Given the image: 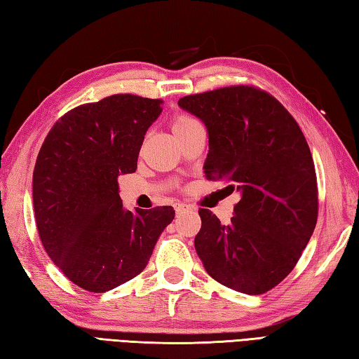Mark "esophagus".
Instances as JSON below:
<instances>
[{
    "mask_svg": "<svg viewBox=\"0 0 359 359\" xmlns=\"http://www.w3.org/2000/svg\"><path fill=\"white\" fill-rule=\"evenodd\" d=\"M194 208L191 205H187V203H175V215H184V212H189L193 211Z\"/></svg>",
    "mask_w": 359,
    "mask_h": 359,
    "instance_id": "esophagus-1",
    "label": "esophagus"
}]
</instances>
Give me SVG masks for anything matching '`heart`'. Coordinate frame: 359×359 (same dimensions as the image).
Here are the masks:
<instances>
[{
  "label": "heart",
  "instance_id": "obj_1",
  "mask_svg": "<svg viewBox=\"0 0 359 359\" xmlns=\"http://www.w3.org/2000/svg\"><path fill=\"white\" fill-rule=\"evenodd\" d=\"M194 125H199L197 123V120H194L193 117L187 116V114H177L171 121V128H172V133H180V131H185V129L191 128Z\"/></svg>",
  "mask_w": 359,
  "mask_h": 359
}]
</instances>
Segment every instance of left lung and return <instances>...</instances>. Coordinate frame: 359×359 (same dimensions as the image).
Masks as SVG:
<instances>
[{
	"label": "left lung",
	"instance_id": "left-lung-1",
	"mask_svg": "<svg viewBox=\"0 0 359 359\" xmlns=\"http://www.w3.org/2000/svg\"><path fill=\"white\" fill-rule=\"evenodd\" d=\"M179 106L207 126V179L241 191L230 224L199 210L197 255L222 285L269 292L294 269L316 226L318 184L306 137L276 98L255 86L187 95Z\"/></svg>",
	"mask_w": 359,
	"mask_h": 359
}]
</instances>
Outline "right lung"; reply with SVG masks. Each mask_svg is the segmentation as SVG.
<instances>
[{
	"instance_id": "right-lung-1",
	"label": "right lung",
	"mask_w": 359,
	"mask_h": 359,
	"mask_svg": "<svg viewBox=\"0 0 359 359\" xmlns=\"http://www.w3.org/2000/svg\"><path fill=\"white\" fill-rule=\"evenodd\" d=\"M162 100L116 94L66 112L38 152L32 197L38 234L65 276L103 293L147 266L172 207L128 211L118 175L137 170Z\"/></svg>"
}]
</instances>
